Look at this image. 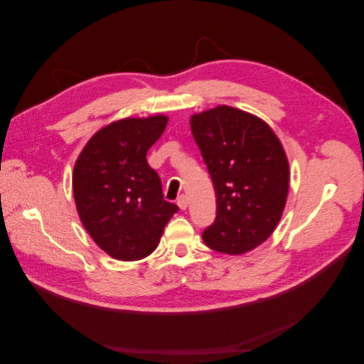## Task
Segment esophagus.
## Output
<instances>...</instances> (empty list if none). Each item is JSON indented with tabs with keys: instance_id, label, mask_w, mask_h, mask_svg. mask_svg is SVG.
I'll list each match as a JSON object with an SVG mask.
<instances>
[{
	"instance_id": "esophagus-1",
	"label": "esophagus",
	"mask_w": 364,
	"mask_h": 364,
	"mask_svg": "<svg viewBox=\"0 0 364 364\" xmlns=\"http://www.w3.org/2000/svg\"><path fill=\"white\" fill-rule=\"evenodd\" d=\"M178 206L182 209V211H183V209H186V206H188V200H186L185 196L179 197V199H178Z\"/></svg>"
}]
</instances>
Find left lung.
<instances>
[{"mask_svg":"<svg viewBox=\"0 0 364 364\" xmlns=\"http://www.w3.org/2000/svg\"><path fill=\"white\" fill-rule=\"evenodd\" d=\"M193 136L214 183L217 215L203 230L213 250L241 255L266 241L289 194V161L267 123L230 106L190 119Z\"/></svg>","mask_w":364,"mask_h":364,"instance_id":"1","label":"left lung"}]
</instances>
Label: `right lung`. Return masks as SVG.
<instances>
[{
    "label": "right lung",
    "instance_id": "add662e5",
    "mask_svg": "<svg viewBox=\"0 0 364 364\" xmlns=\"http://www.w3.org/2000/svg\"><path fill=\"white\" fill-rule=\"evenodd\" d=\"M165 115L123 118L87 141L73 171L82 223L97 246L119 261L149 257L178 205L164 200L147 151L167 126Z\"/></svg>",
    "mask_w": 364,
    "mask_h": 364
}]
</instances>
